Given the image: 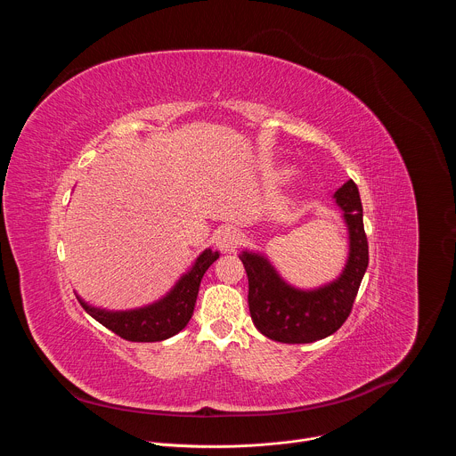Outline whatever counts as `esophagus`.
I'll return each mask as SVG.
<instances>
[{
  "label": "esophagus",
  "instance_id": "obj_1",
  "mask_svg": "<svg viewBox=\"0 0 456 456\" xmlns=\"http://www.w3.org/2000/svg\"><path fill=\"white\" fill-rule=\"evenodd\" d=\"M241 234L238 229L234 227H222L216 234H215V243L220 250L224 252H234L236 245L240 243Z\"/></svg>",
  "mask_w": 456,
  "mask_h": 456
}]
</instances>
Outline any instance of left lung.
<instances>
[{
    "label": "left lung",
    "mask_w": 456,
    "mask_h": 456,
    "mask_svg": "<svg viewBox=\"0 0 456 456\" xmlns=\"http://www.w3.org/2000/svg\"><path fill=\"white\" fill-rule=\"evenodd\" d=\"M348 227V259L338 280L314 290L289 285L267 256L241 250L240 259L248 278V310L254 327L265 338L303 345L338 332L352 312L357 290L368 267V240L362 225V206L354 180L336 194Z\"/></svg>",
    "instance_id": "1"
}]
</instances>
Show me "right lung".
<instances>
[{
  "instance_id": "add662e5",
  "label": "right lung",
  "mask_w": 456,
  "mask_h": 456,
  "mask_svg": "<svg viewBox=\"0 0 456 456\" xmlns=\"http://www.w3.org/2000/svg\"><path fill=\"white\" fill-rule=\"evenodd\" d=\"M218 252L206 248L197 259L192 267L176 281V285L159 301L135 308V310H102L88 305L79 296V303L83 308L99 321L102 327L117 334L126 341L135 343H155L164 341L178 334L185 329L189 322L194 303H197L200 281L206 271L218 259Z\"/></svg>"
}]
</instances>
